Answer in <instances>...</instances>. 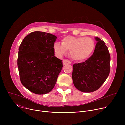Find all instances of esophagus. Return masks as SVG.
Listing matches in <instances>:
<instances>
[{"instance_id": "obj_1", "label": "esophagus", "mask_w": 125, "mask_h": 125, "mask_svg": "<svg viewBox=\"0 0 125 125\" xmlns=\"http://www.w3.org/2000/svg\"><path fill=\"white\" fill-rule=\"evenodd\" d=\"M71 62L69 61L68 60H67V59H64L63 61V65H67V64H71Z\"/></svg>"}]
</instances>
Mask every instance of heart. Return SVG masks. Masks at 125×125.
I'll return each instance as SVG.
<instances>
[{
    "label": "heart",
    "instance_id": "obj_1",
    "mask_svg": "<svg viewBox=\"0 0 125 125\" xmlns=\"http://www.w3.org/2000/svg\"><path fill=\"white\" fill-rule=\"evenodd\" d=\"M95 42L90 37L67 36L64 38L62 43L56 42L53 48L56 55L62 57L70 51L71 57L76 61H83L88 58L94 51Z\"/></svg>",
    "mask_w": 125,
    "mask_h": 125
}]
</instances>
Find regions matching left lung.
Wrapping results in <instances>:
<instances>
[{"instance_id":"left-lung-1","label":"left lung","mask_w":125,"mask_h":125,"mask_svg":"<svg viewBox=\"0 0 125 125\" xmlns=\"http://www.w3.org/2000/svg\"><path fill=\"white\" fill-rule=\"evenodd\" d=\"M93 55L83 63L73 65L72 78L75 87L83 92L96 91L105 82L110 72V56L103 41L95 37Z\"/></svg>"}]
</instances>
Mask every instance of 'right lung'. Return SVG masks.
<instances>
[{"label": "right lung", "instance_id": "1", "mask_svg": "<svg viewBox=\"0 0 125 125\" xmlns=\"http://www.w3.org/2000/svg\"><path fill=\"white\" fill-rule=\"evenodd\" d=\"M57 36L35 31L23 40L19 48L18 67L23 86L38 95L48 93L55 86L63 67L55 56L53 46Z\"/></svg>", "mask_w": 125, "mask_h": 125}]
</instances>
